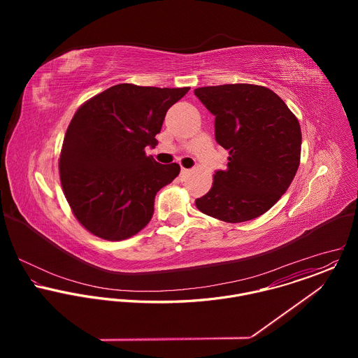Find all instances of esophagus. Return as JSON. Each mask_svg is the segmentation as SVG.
I'll use <instances>...</instances> for the list:
<instances>
[{"instance_id": "34e87169", "label": "esophagus", "mask_w": 358, "mask_h": 358, "mask_svg": "<svg viewBox=\"0 0 358 358\" xmlns=\"http://www.w3.org/2000/svg\"><path fill=\"white\" fill-rule=\"evenodd\" d=\"M189 173H190V169H187V168H182V171H180V178H182V179H185Z\"/></svg>"}]
</instances>
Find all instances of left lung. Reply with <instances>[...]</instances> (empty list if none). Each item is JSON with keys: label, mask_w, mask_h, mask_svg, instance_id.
Instances as JSON below:
<instances>
[{"label": "left lung", "mask_w": 358, "mask_h": 358, "mask_svg": "<svg viewBox=\"0 0 358 358\" xmlns=\"http://www.w3.org/2000/svg\"><path fill=\"white\" fill-rule=\"evenodd\" d=\"M215 115L216 142L229 152L224 171L196 200L205 215L227 223L252 220L288 190L301 162L302 134L296 115L271 90L224 84L194 90Z\"/></svg>", "instance_id": "8db88e82"}]
</instances>
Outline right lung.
<instances>
[{
  "label": "right lung",
  "mask_w": 358,
  "mask_h": 358,
  "mask_svg": "<svg viewBox=\"0 0 358 358\" xmlns=\"http://www.w3.org/2000/svg\"><path fill=\"white\" fill-rule=\"evenodd\" d=\"M189 90L118 84L78 107L63 139L59 175L73 215L91 234L121 241L150 222L157 192L180 166L158 164L145 149L158 143L168 108Z\"/></svg>",
  "instance_id": "right-lung-1"
}]
</instances>
